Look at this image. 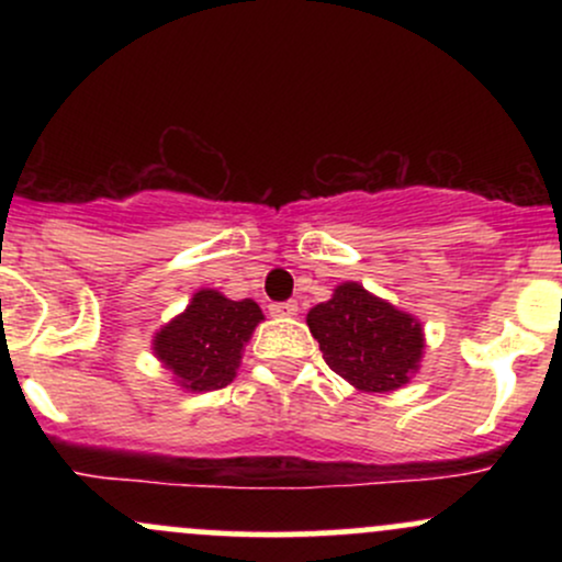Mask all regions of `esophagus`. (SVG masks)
Segmentation results:
<instances>
[{
	"instance_id": "34e87169",
	"label": "esophagus",
	"mask_w": 562,
	"mask_h": 562,
	"mask_svg": "<svg viewBox=\"0 0 562 562\" xmlns=\"http://www.w3.org/2000/svg\"><path fill=\"white\" fill-rule=\"evenodd\" d=\"M269 314L277 319H285V317H295L299 314V303L295 301H282V303H269Z\"/></svg>"
}]
</instances>
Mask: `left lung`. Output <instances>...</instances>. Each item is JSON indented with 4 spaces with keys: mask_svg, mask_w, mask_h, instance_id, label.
<instances>
[{
    "mask_svg": "<svg viewBox=\"0 0 562 562\" xmlns=\"http://www.w3.org/2000/svg\"><path fill=\"white\" fill-rule=\"evenodd\" d=\"M306 325L330 370L359 391H396L420 370V322L359 282L335 288L330 301L306 314Z\"/></svg>",
    "mask_w": 562,
    "mask_h": 562,
    "instance_id": "obj_1",
    "label": "left lung"
}]
</instances>
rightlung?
I'll return each mask as SVG.
<instances>
[{"label":"right lung","instance_id":"right-lung-1","mask_svg":"<svg viewBox=\"0 0 562 562\" xmlns=\"http://www.w3.org/2000/svg\"><path fill=\"white\" fill-rule=\"evenodd\" d=\"M261 319L256 301H229L218 290L203 288L156 333L153 351L184 391L224 389L237 375L243 348Z\"/></svg>","mask_w":562,"mask_h":562}]
</instances>
